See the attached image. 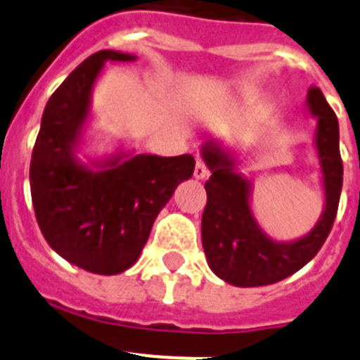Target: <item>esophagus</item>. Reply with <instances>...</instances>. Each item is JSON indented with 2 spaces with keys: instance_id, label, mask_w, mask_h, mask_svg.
Here are the masks:
<instances>
[{
  "instance_id": "esophagus-1",
  "label": "esophagus",
  "mask_w": 360,
  "mask_h": 360,
  "mask_svg": "<svg viewBox=\"0 0 360 360\" xmlns=\"http://www.w3.org/2000/svg\"><path fill=\"white\" fill-rule=\"evenodd\" d=\"M209 174V171H207V167H205V164H203L202 160H196V165H195V178L196 180H203V178L207 176Z\"/></svg>"
}]
</instances>
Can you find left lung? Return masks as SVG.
I'll return each mask as SVG.
<instances>
[{
	"instance_id": "left-lung-1",
	"label": "left lung",
	"mask_w": 360,
	"mask_h": 360,
	"mask_svg": "<svg viewBox=\"0 0 360 360\" xmlns=\"http://www.w3.org/2000/svg\"><path fill=\"white\" fill-rule=\"evenodd\" d=\"M307 110L317 119L314 146L321 167L324 205L317 224L290 241L270 238L252 211L254 184L240 173L241 155L224 141H207L202 158L211 171L205 182L202 243L211 270L234 287H263L288 278L319 252L332 231L342 187L339 122L319 88H310Z\"/></svg>"
}]
</instances>
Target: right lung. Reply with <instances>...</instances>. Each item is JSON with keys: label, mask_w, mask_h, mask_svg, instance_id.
<instances>
[{"label": "right lung", "mask_w": 360, "mask_h": 360, "mask_svg": "<svg viewBox=\"0 0 360 360\" xmlns=\"http://www.w3.org/2000/svg\"><path fill=\"white\" fill-rule=\"evenodd\" d=\"M133 61V53L101 50L81 63L46 103L32 151V203L44 240L94 274H120L139 259L158 212L195 171L191 155L119 148L104 157H79L94 117L95 82L106 63Z\"/></svg>", "instance_id": "1"}]
</instances>
